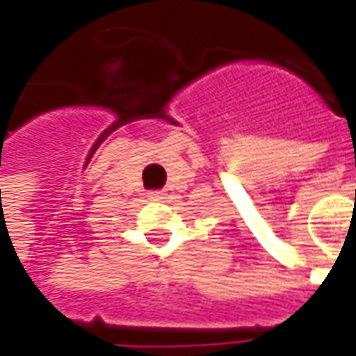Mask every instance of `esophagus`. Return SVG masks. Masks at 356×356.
Here are the masks:
<instances>
[{
	"mask_svg": "<svg viewBox=\"0 0 356 356\" xmlns=\"http://www.w3.org/2000/svg\"><path fill=\"white\" fill-rule=\"evenodd\" d=\"M149 199H151V201H165V199H167V193H165V191H151V193H149Z\"/></svg>",
	"mask_w": 356,
	"mask_h": 356,
	"instance_id": "obj_1",
	"label": "esophagus"
}]
</instances>
